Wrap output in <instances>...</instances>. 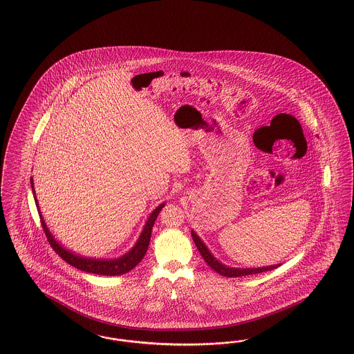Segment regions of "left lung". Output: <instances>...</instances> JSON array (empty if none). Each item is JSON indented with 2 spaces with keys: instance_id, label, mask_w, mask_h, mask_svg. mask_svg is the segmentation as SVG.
I'll return each instance as SVG.
<instances>
[{
  "instance_id": "1",
  "label": "left lung",
  "mask_w": 354,
  "mask_h": 354,
  "mask_svg": "<svg viewBox=\"0 0 354 354\" xmlns=\"http://www.w3.org/2000/svg\"><path fill=\"white\" fill-rule=\"evenodd\" d=\"M192 237H193V241H194L197 249L200 251L202 258L205 259V261L207 263V266L211 269H214L216 273L224 276V277H242V276H250V274H258V273H261V272L272 270V269H276L278 267V266H270V267L251 268V269L225 267V266H223L221 263H219L216 259L211 255L210 251L203 245V242L193 230H192Z\"/></svg>"
}]
</instances>
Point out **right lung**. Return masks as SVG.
<instances>
[{"mask_svg":"<svg viewBox=\"0 0 354 354\" xmlns=\"http://www.w3.org/2000/svg\"><path fill=\"white\" fill-rule=\"evenodd\" d=\"M30 184H32V188H33L32 179H30ZM33 194H35V191H33ZM35 201L37 203V200H35ZM163 206H165V203L160 205L151 214V216L147 221L143 232H142V234H140V237L138 239V242H136V245L133 248V250L129 251V254H126L122 258L115 259V260L82 258V257H77L73 252H69L67 250L63 249L50 234L48 227L45 225V221L42 220V216H39V218H41V224H42V228H44V232L46 234V239H48L50 246L53 248V250L57 252L60 258L63 259L64 261H67L68 264H71L72 267L77 268L80 270L87 272V273H95V274H100V276H121V274L130 272L131 269H134L143 260L144 255H145L148 246H149L153 224L157 219L160 211L162 210Z\"/></svg>","mask_w":354,"mask_h":354,"instance_id":"obj_1","label":"right lung"}]
</instances>
